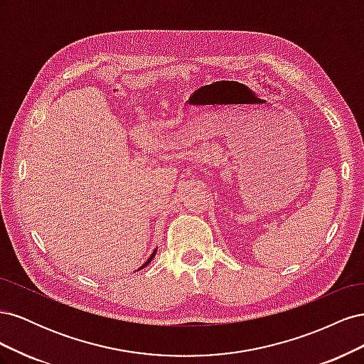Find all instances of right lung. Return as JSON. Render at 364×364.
<instances>
[{"instance_id": "1", "label": "right lung", "mask_w": 364, "mask_h": 364, "mask_svg": "<svg viewBox=\"0 0 364 364\" xmlns=\"http://www.w3.org/2000/svg\"><path fill=\"white\" fill-rule=\"evenodd\" d=\"M156 250H158V249H155V252H153V253H151V255H150V258H149V259H147V261H146L144 264H142V266L139 267V270H141V269H144V267L147 266V264H150V262H151V259H153V258H155V255H156Z\"/></svg>"}]
</instances>
